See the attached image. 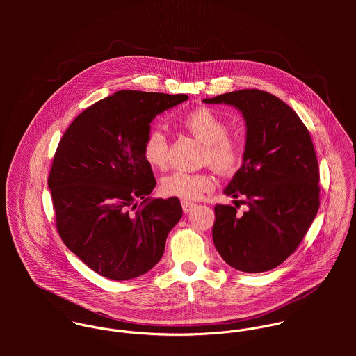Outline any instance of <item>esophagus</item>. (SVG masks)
I'll list each match as a JSON object with an SVG mask.
<instances>
[{
	"label": "esophagus",
	"instance_id": "esophagus-1",
	"mask_svg": "<svg viewBox=\"0 0 356 356\" xmlns=\"http://www.w3.org/2000/svg\"><path fill=\"white\" fill-rule=\"evenodd\" d=\"M182 204V209L185 211V212H191L195 207H196V203H193V202H189V200H182L181 202Z\"/></svg>",
	"mask_w": 356,
	"mask_h": 356
}]
</instances>
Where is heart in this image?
<instances>
[{
	"instance_id": "1",
	"label": "heart",
	"mask_w": 356,
	"mask_h": 356,
	"mask_svg": "<svg viewBox=\"0 0 356 356\" xmlns=\"http://www.w3.org/2000/svg\"><path fill=\"white\" fill-rule=\"evenodd\" d=\"M182 126L203 144L204 163L220 174H232L240 168L245 153L244 143L229 136L226 122L215 112L208 108L196 109L182 119ZM143 154L152 167L164 168L167 165L168 143L160 130L152 129L148 131ZM213 188L215 178L209 172L175 171L161 181V191L167 196L184 200H197Z\"/></svg>"
}]
</instances>
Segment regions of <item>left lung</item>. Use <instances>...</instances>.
Listing matches in <instances>:
<instances>
[{"label":"left lung","instance_id":"obj_1","mask_svg":"<svg viewBox=\"0 0 356 356\" xmlns=\"http://www.w3.org/2000/svg\"><path fill=\"white\" fill-rule=\"evenodd\" d=\"M203 102L233 105L247 124L243 165L225 195L249 211L240 216L238 207L216 204L213 245L236 270L275 268L296 251L319 208V167L309 133L288 104L263 90L244 89Z\"/></svg>","mask_w":356,"mask_h":356}]
</instances>
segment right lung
Here are the masks:
<instances>
[{
  "label": "right lung",
  "instance_id": "1",
  "mask_svg": "<svg viewBox=\"0 0 356 356\" xmlns=\"http://www.w3.org/2000/svg\"><path fill=\"white\" fill-rule=\"evenodd\" d=\"M188 99L116 92L79 113L58 143L48 178L57 232L105 278L148 273L182 216L177 197L151 199L156 179L143 145L156 115Z\"/></svg>",
  "mask_w": 356,
  "mask_h": 356
}]
</instances>
